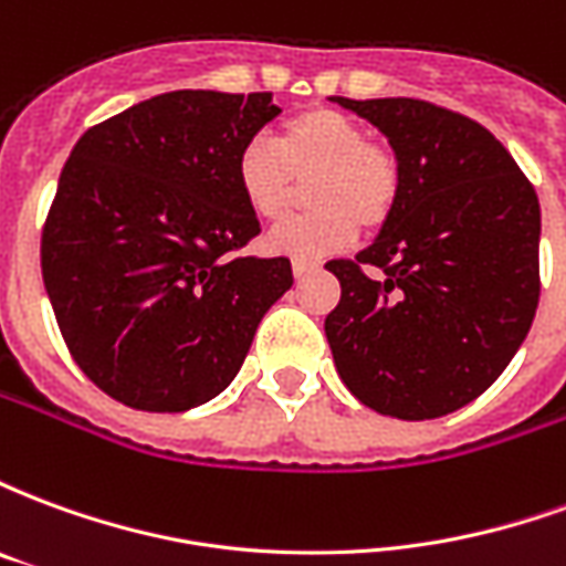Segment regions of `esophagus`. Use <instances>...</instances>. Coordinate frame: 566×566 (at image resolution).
<instances>
[{
  "instance_id": "esophagus-1",
  "label": "esophagus",
  "mask_w": 566,
  "mask_h": 566,
  "mask_svg": "<svg viewBox=\"0 0 566 566\" xmlns=\"http://www.w3.org/2000/svg\"><path fill=\"white\" fill-rule=\"evenodd\" d=\"M312 272H318V263H308V260H294V279H308Z\"/></svg>"
}]
</instances>
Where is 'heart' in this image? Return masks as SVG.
Masks as SVG:
<instances>
[{"instance_id":"heart-1","label":"heart","mask_w":566,"mask_h":566,"mask_svg":"<svg viewBox=\"0 0 566 566\" xmlns=\"http://www.w3.org/2000/svg\"><path fill=\"white\" fill-rule=\"evenodd\" d=\"M235 190L251 214L275 221L294 206L296 181H308L300 218L266 233L270 254L321 260L352 245L357 227L379 230L403 193V166L388 145L367 139L355 117L333 108H306L275 129V139H251L235 154Z\"/></svg>"}]
</instances>
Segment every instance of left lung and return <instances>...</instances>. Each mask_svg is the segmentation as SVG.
Returning a JSON list of instances; mask_svg holds the SVG:
<instances>
[{
  "mask_svg": "<svg viewBox=\"0 0 566 566\" xmlns=\"http://www.w3.org/2000/svg\"><path fill=\"white\" fill-rule=\"evenodd\" d=\"M331 99L379 127L403 166L400 206L376 242L327 263L343 284L324 321L333 364L381 416H449L494 385L534 324L539 199L470 117L406 96Z\"/></svg>",
  "mask_w": 566,
  "mask_h": 566,
  "instance_id": "8db88e82",
  "label": "left lung"
}]
</instances>
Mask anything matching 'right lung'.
Segmentation results:
<instances>
[{
  "instance_id": "1",
  "label": "right lung",
  "mask_w": 566,
  "mask_h": 566,
  "mask_svg": "<svg viewBox=\"0 0 566 566\" xmlns=\"http://www.w3.org/2000/svg\"><path fill=\"white\" fill-rule=\"evenodd\" d=\"M272 93L172 91L91 127L42 230V279L84 376L142 412H187L235 379L287 258H235L260 233L235 154Z\"/></svg>"
}]
</instances>
